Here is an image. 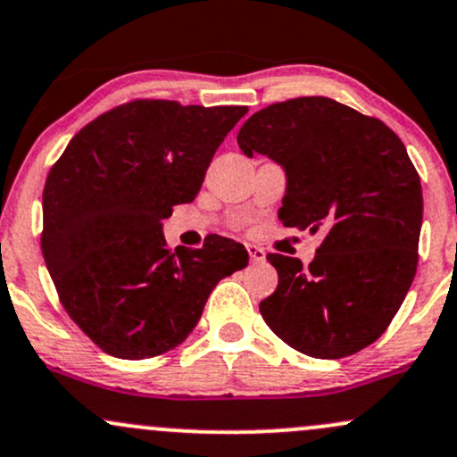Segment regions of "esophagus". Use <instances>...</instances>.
I'll return each instance as SVG.
<instances>
[{"instance_id": "1", "label": "esophagus", "mask_w": 457, "mask_h": 457, "mask_svg": "<svg viewBox=\"0 0 457 457\" xmlns=\"http://www.w3.org/2000/svg\"><path fill=\"white\" fill-rule=\"evenodd\" d=\"M247 252L252 262H264L267 260V252L262 247H258V245H247Z\"/></svg>"}]
</instances>
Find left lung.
Instances as JSON below:
<instances>
[{
  "mask_svg": "<svg viewBox=\"0 0 457 457\" xmlns=\"http://www.w3.org/2000/svg\"><path fill=\"white\" fill-rule=\"evenodd\" d=\"M238 147L282 164L286 228L325 229L308 267L267 255L279 284L260 303L262 319L312 358L369 347L397 314L419 262L423 193L405 145L379 119L329 97H297L252 114Z\"/></svg>",
  "mask_w": 457,
  "mask_h": 457,
  "instance_id": "obj_1",
  "label": "left lung"
}]
</instances>
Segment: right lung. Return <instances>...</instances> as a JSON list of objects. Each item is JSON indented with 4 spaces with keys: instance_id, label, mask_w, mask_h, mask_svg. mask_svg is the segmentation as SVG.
<instances>
[{
    "instance_id": "1",
    "label": "right lung",
    "mask_w": 457,
    "mask_h": 457,
    "mask_svg": "<svg viewBox=\"0 0 457 457\" xmlns=\"http://www.w3.org/2000/svg\"><path fill=\"white\" fill-rule=\"evenodd\" d=\"M245 106L138 99L84 125L43 190L41 247L64 310L114 358L143 360L193 332L220 279L249 253L212 234L167 247L162 220L197 197Z\"/></svg>"
}]
</instances>
